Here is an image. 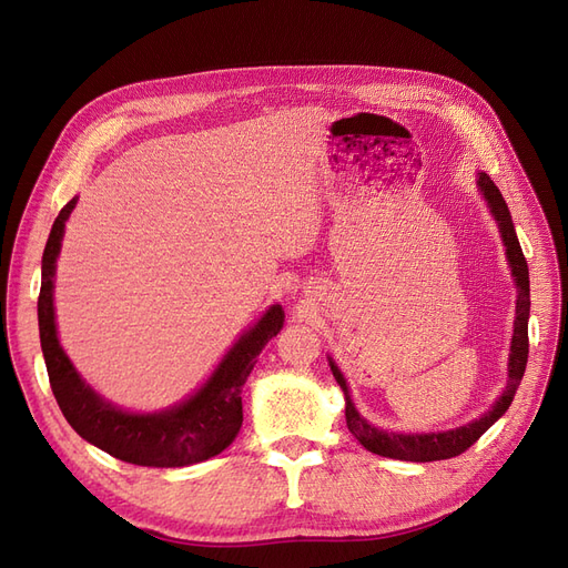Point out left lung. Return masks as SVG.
<instances>
[{
	"label": "left lung",
	"instance_id": "left-lung-1",
	"mask_svg": "<svg viewBox=\"0 0 568 568\" xmlns=\"http://www.w3.org/2000/svg\"><path fill=\"white\" fill-rule=\"evenodd\" d=\"M478 186H480V192H484V199L490 205V213L497 220V227H500L503 242L507 246V261L511 267V277L517 280V288H519L517 320H514L511 353H509V365H507V376H509L507 386H505L500 398H497L495 405L486 412V415L478 417L476 422H471L467 426L450 428V432H440V434H395V432H384V428H379V426H372L363 415H359L351 400V390H348L346 379H343L341 369L329 357V367L334 372V379L343 388V395H346L348 432L374 455L390 457V459H405V462H436V459L457 457L464 450H469L471 445L505 415L514 400V393H517V388L521 384V376L526 372V359H528V313H530L528 265H526L524 251L519 246L517 232H514V222H511V215H509L507 203L500 194V189L495 186V182L486 173H478Z\"/></svg>",
	"mask_w": 568,
	"mask_h": 568
}]
</instances>
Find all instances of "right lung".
I'll use <instances>...</instances> for the list:
<instances>
[{"label":"right lung","mask_w":568,"mask_h":568,"mask_svg":"<svg viewBox=\"0 0 568 568\" xmlns=\"http://www.w3.org/2000/svg\"><path fill=\"white\" fill-rule=\"evenodd\" d=\"M78 199L68 201L49 232L42 255V286L38 298L40 343L54 398L75 432L99 450L140 467H189L220 455L236 438L244 422L242 388L265 343L284 324L282 305H272L192 398L153 415H134L101 398L80 379L63 353L54 320V272L65 220Z\"/></svg>","instance_id":"1"}]
</instances>
